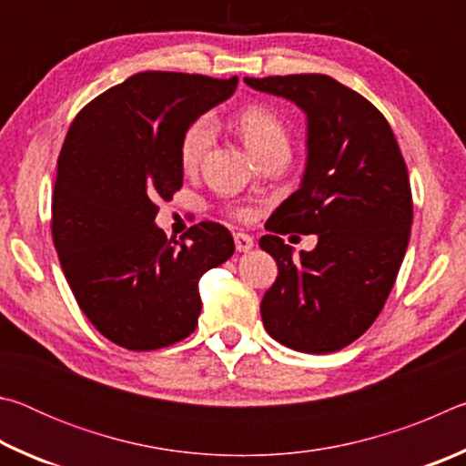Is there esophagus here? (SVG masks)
<instances>
[{"label":"esophagus","mask_w":466,"mask_h":466,"mask_svg":"<svg viewBox=\"0 0 466 466\" xmlns=\"http://www.w3.org/2000/svg\"><path fill=\"white\" fill-rule=\"evenodd\" d=\"M234 244H236V250H238V252H248L252 247H255V242H252L250 236L244 234V232L234 234Z\"/></svg>","instance_id":"esophagus-1"}]
</instances>
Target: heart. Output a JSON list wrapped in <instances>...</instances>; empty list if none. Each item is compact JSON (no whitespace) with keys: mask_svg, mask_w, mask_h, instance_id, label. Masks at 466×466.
<instances>
[{"mask_svg":"<svg viewBox=\"0 0 466 466\" xmlns=\"http://www.w3.org/2000/svg\"><path fill=\"white\" fill-rule=\"evenodd\" d=\"M234 127L242 137L244 146L250 149V154L258 162L271 156H289L291 137L288 125L281 121V116L265 105H248L240 108L234 116ZM216 141V125L209 116H197L187 125V129L180 137V164L187 170L197 168L203 162V157L214 146ZM230 216L236 219H247L248 209L230 208Z\"/></svg>","mask_w":466,"mask_h":466,"instance_id":"obj_1","label":"heart"}]
</instances>
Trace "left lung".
<instances>
[{
  "label": "left lung",
  "mask_w": 466,
  "mask_h": 466,
  "mask_svg": "<svg viewBox=\"0 0 466 466\" xmlns=\"http://www.w3.org/2000/svg\"><path fill=\"white\" fill-rule=\"evenodd\" d=\"M244 82L309 115L302 187L275 209L265 226L271 234L261 238L279 271L263 296V325L289 350H343L372 327L403 263L413 224L405 157L380 110L333 77ZM291 229L317 233L318 248L291 258L280 240Z\"/></svg>",
  "instance_id": "obj_1"
}]
</instances>
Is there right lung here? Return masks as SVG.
<instances>
[{
    "instance_id": "add662e5",
    "label": "right lung",
    "mask_w": 466,
    "mask_h": 466,
    "mask_svg": "<svg viewBox=\"0 0 466 466\" xmlns=\"http://www.w3.org/2000/svg\"><path fill=\"white\" fill-rule=\"evenodd\" d=\"M238 77L141 72L90 100L63 141L51 234L76 302L100 335L154 351L193 333L199 278L234 255L222 224L177 242L154 224L157 199L183 187L187 125L230 98Z\"/></svg>"
}]
</instances>
